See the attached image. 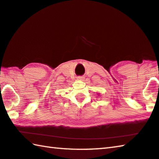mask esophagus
I'll return each mask as SVG.
<instances>
[{
    "label": "esophagus",
    "mask_w": 159,
    "mask_h": 159,
    "mask_svg": "<svg viewBox=\"0 0 159 159\" xmlns=\"http://www.w3.org/2000/svg\"><path fill=\"white\" fill-rule=\"evenodd\" d=\"M77 79H79V80H83V79H84V78H83V76H78Z\"/></svg>",
    "instance_id": "34e87169"
}]
</instances>
